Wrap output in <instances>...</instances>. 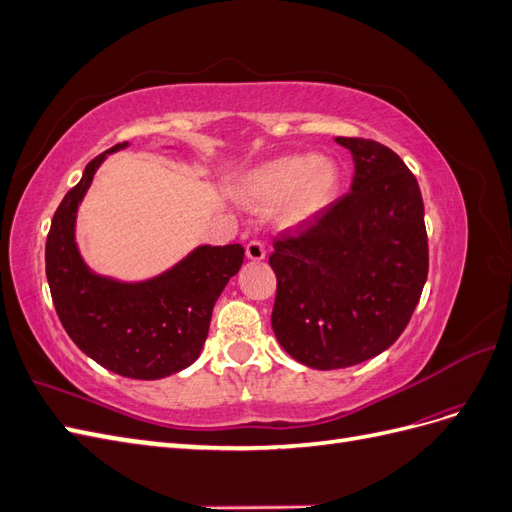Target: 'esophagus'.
Instances as JSON below:
<instances>
[{
    "label": "esophagus",
    "mask_w": 512,
    "mask_h": 512,
    "mask_svg": "<svg viewBox=\"0 0 512 512\" xmlns=\"http://www.w3.org/2000/svg\"><path fill=\"white\" fill-rule=\"evenodd\" d=\"M245 256L250 258V260H254V262L265 260V256H267L265 243H262V241H250V243L245 245Z\"/></svg>",
    "instance_id": "1"
}]
</instances>
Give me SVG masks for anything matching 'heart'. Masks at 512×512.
Here are the masks:
<instances>
[{"label":"heart","mask_w":512,"mask_h":512,"mask_svg":"<svg viewBox=\"0 0 512 512\" xmlns=\"http://www.w3.org/2000/svg\"><path fill=\"white\" fill-rule=\"evenodd\" d=\"M241 194L258 209H271L286 200V224L309 226L327 215L337 200L339 168L316 153L282 156L250 170Z\"/></svg>","instance_id":"heart-1"}]
</instances>
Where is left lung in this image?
I'll list each match as a JSON object with an SVG mask.
<instances>
[{
  "label": "left lung",
  "mask_w": 512,
  "mask_h": 512,
  "mask_svg": "<svg viewBox=\"0 0 512 512\" xmlns=\"http://www.w3.org/2000/svg\"><path fill=\"white\" fill-rule=\"evenodd\" d=\"M352 153L350 194L303 235L273 243L271 327L312 369H342L395 344L429 271L425 207L395 151L367 138H335Z\"/></svg>",
  "instance_id": "left-lung-1"
}]
</instances>
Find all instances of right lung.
Masks as SVG:
<instances>
[{
	"instance_id": "add662e5",
	"label": "right lung",
	"mask_w": 512,
	"mask_h": 512,
	"mask_svg": "<svg viewBox=\"0 0 512 512\" xmlns=\"http://www.w3.org/2000/svg\"><path fill=\"white\" fill-rule=\"evenodd\" d=\"M91 160L57 207L46 237V280L72 342L108 371L160 380L190 367L209 335L213 305L243 265L239 243L198 245L145 282H121L87 267L76 245V213L108 153Z\"/></svg>"
}]
</instances>
